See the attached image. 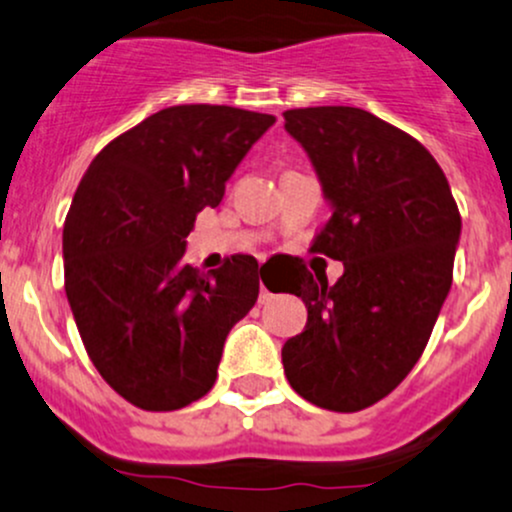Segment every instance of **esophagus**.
Wrapping results in <instances>:
<instances>
[{
	"label": "esophagus",
	"instance_id": "esophagus-1",
	"mask_svg": "<svg viewBox=\"0 0 512 512\" xmlns=\"http://www.w3.org/2000/svg\"><path fill=\"white\" fill-rule=\"evenodd\" d=\"M268 300V290L266 287H263V283H261V302H266Z\"/></svg>",
	"mask_w": 512,
	"mask_h": 512
}]
</instances>
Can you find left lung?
I'll return each mask as SVG.
<instances>
[{
	"instance_id": "8db88e82",
	"label": "left lung",
	"mask_w": 512,
	"mask_h": 512,
	"mask_svg": "<svg viewBox=\"0 0 512 512\" xmlns=\"http://www.w3.org/2000/svg\"><path fill=\"white\" fill-rule=\"evenodd\" d=\"M331 217L314 251L336 283L297 268L307 326L283 346L290 387L329 411H360L411 372L452 285L462 220L433 154L363 108L285 111Z\"/></svg>"
}]
</instances>
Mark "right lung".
I'll list each match as a JSON object with an SVG mask.
<instances>
[{"label":"right lung","instance_id":"obj_1","mask_svg":"<svg viewBox=\"0 0 512 512\" xmlns=\"http://www.w3.org/2000/svg\"><path fill=\"white\" fill-rule=\"evenodd\" d=\"M275 123L232 106H171L123 132L86 169L62 232L65 292L101 377L145 411L212 389L227 333L258 297V263L212 273L183 261L195 215Z\"/></svg>","mask_w":512,"mask_h":512}]
</instances>
